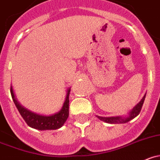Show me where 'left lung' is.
Here are the masks:
<instances>
[{
	"mask_svg": "<svg viewBox=\"0 0 160 160\" xmlns=\"http://www.w3.org/2000/svg\"><path fill=\"white\" fill-rule=\"evenodd\" d=\"M144 99H145V95L144 96V97L142 98V100L130 111V114H129V116L127 118H123L121 116H116V117H101V116H97V118L99 119L102 120V121L105 122L111 123V124H116V123H126L128 122L129 121H130L131 119L134 118L135 117L138 116L139 115V113L141 112V108H142L143 104H144Z\"/></svg>",
	"mask_w": 160,
	"mask_h": 160,
	"instance_id": "1",
	"label": "left lung"
}]
</instances>
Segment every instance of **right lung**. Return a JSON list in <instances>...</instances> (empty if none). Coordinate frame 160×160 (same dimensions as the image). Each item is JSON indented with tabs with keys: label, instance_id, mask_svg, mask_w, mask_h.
<instances>
[{
	"label": "right lung",
	"instance_id": "right-lung-1",
	"mask_svg": "<svg viewBox=\"0 0 160 160\" xmlns=\"http://www.w3.org/2000/svg\"><path fill=\"white\" fill-rule=\"evenodd\" d=\"M11 95L12 97V100L15 103V105L17 108L18 111L20 113L21 116L27 122L29 127L33 129L39 130H57L64 124L67 121L69 115V93L70 89H68V95H67L66 100L63 104V108L61 110L56 114L49 116L45 115H38L36 113L30 112L29 110L26 109L22 106L19 104V102L15 97L13 93L12 88L11 86Z\"/></svg>",
	"mask_w": 160,
	"mask_h": 160
}]
</instances>
